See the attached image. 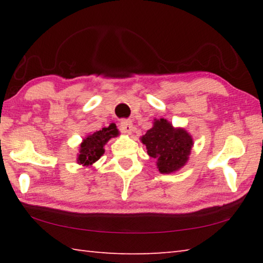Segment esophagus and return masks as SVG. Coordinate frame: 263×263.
Returning <instances> with one entry per match:
<instances>
[{"label":"esophagus","instance_id":"34e87169","mask_svg":"<svg viewBox=\"0 0 263 263\" xmlns=\"http://www.w3.org/2000/svg\"><path fill=\"white\" fill-rule=\"evenodd\" d=\"M119 127H121V130L123 132H126V133H131L132 131V122L128 121V119H123V121L121 122V124H119Z\"/></svg>","mask_w":263,"mask_h":263}]
</instances>
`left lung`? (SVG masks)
I'll use <instances>...</instances> for the list:
<instances>
[{"label":"left lung","mask_w":263,"mask_h":263,"mask_svg":"<svg viewBox=\"0 0 263 263\" xmlns=\"http://www.w3.org/2000/svg\"><path fill=\"white\" fill-rule=\"evenodd\" d=\"M151 158L157 160L160 173L169 174L183 167L193 147V139L183 128H174L166 119L155 121L141 138Z\"/></svg>","instance_id":"obj_1"}]
</instances>
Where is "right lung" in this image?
Returning a JSON list of instances; mask_svg holds the SVG:
<instances>
[{
  "label": "right lung",
  "instance_id": "add662e5",
  "mask_svg": "<svg viewBox=\"0 0 263 263\" xmlns=\"http://www.w3.org/2000/svg\"><path fill=\"white\" fill-rule=\"evenodd\" d=\"M118 135V130L115 125L104 127L100 131H96L91 136H88L80 146V154L78 162L83 166H89L97 161L102 154L104 153L103 146L108 142L110 138Z\"/></svg>",
  "mask_w": 263,
  "mask_h": 263
}]
</instances>
